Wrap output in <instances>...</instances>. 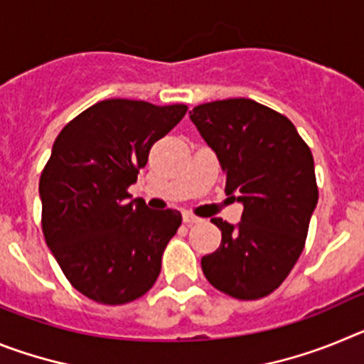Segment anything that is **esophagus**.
Here are the masks:
<instances>
[{"instance_id": "1", "label": "esophagus", "mask_w": 364, "mask_h": 364, "mask_svg": "<svg viewBox=\"0 0 364 364\" xmlns=\"http://www.w3.org/2000/svg\"><path fill=\"white\" fill-rule=\"evenodd\" d=\"M182 220H184L186 226H193V224H198V222H202V218L195 217V215H191V213H184L182 215Z\"/></svg>"}]
</instances>
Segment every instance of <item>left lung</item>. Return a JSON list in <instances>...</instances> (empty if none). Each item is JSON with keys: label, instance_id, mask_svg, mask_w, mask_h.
Instances as JSON below:
<instances>
[{"label": "left lung", "instance_id": "1", "mask_svg": "<svg viewBox=\"0 0 364 364\" xmlns=\"http://www.w3.org/2000/svg\"><path fill=\"white\" fill-rule=\"evenodd\" d=\"M226 175V195L244 205L237 226L222 231L217 252L202 257L205 279L240 301L266 297L301 257L319 191L314 156L295 125L250 98L202 104L189 111Z\"/></svg>", "mask_w": 364, "mask_h": 364}]
</instances>
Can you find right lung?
Masks as SVG:
<instances>
[{"instance_id":"1","label":"right lung","mask_w":364,"mask_h":364,"mask_svg":"<svg viewBox=\"0 0 364 364\" xmlns=\"http://www.w3.org/2000/svg\"><path fill=\"white\" fill-rule=\"evenodd\" d=\"M188 107L142 100L98 102L54 140L40 178L45 242L70 284L100 304L142 297L160 275L162 253L182 224L175 210L153 211L127 188L156 140Z\"/></svg>"}]
</instances>
